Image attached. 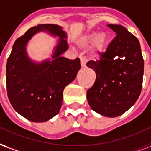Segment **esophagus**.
<instances>
[{"mask_svg": "<svg viewBox=\"0 0 151 151\" xmlns=\"http://www.w3.org/2000/svg\"><path fill=\"white\" fill-rule=\"evenodd\" d=\"M80 63H81V67L82 68L86 67V59L84 57H83V56L80 57Z\"/></svg>", "mask_w": 151, "mask_h": 151, "instance_id": "1", "label": "esophagus"}]
</instances>
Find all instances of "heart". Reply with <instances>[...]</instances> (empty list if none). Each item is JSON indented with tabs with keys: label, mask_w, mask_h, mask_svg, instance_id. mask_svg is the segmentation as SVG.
Masks as SVG:
<instances>
[{
	"label": "heart",
	"mask_w": 151,
	"mask_h": 151,
	"mask_svg": "<svg viewBox=\"0 0 151 151\" xmlns=\"http://www.w3.org/2000/svg\"><path fill=\"white\" fill-rule=\"evenodd\" d=\"M80 42L83 46H88L94 43V50L97 54L104 50L106 43V36L104 34L99 35L97 32H91L83 36L80 39Z\"/></svg>",
	"instance_id": "heart-1"
}]
</instances>
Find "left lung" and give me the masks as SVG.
Here are the masks:
<instances>
[{
    "label": "left lung",
    "mask_w": 151,
    "mask_h": 151,
    "mask_svg": "<svg viewBox=\"0 0 151 151\" xmlns=\"http://www.w3.org/2000/svg\"><path fill=\"white\" fill-rule=\"evenodd\" d=\"M116 33L97 61L87 67L96 71V81L87 91L92 110L102 116L122 115L135 104L142 88L144 60L139 41L124 26L108 25Z\"/></svg>",
    "instance_id": "obj_1"
}]
</instances>
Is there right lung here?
<instances>
[{
    "label": "right lung",
    "instance_id": "obj_1",
    "mask_svg": "<svg viewBox=\"0 0 151 151\" xmlns=\"http://www.w3.org/2000/svg\"><path fill=\"white\" fill-rule=\"evenodd\" d=\"M45 30L60 38L52 59L35 63L25 47L38 32ZM67 34L61 26L41 24L31 27L15 41L6 64V88L12 106L20 115L34 122H47L59 113L63 92L80 69L79 58L61 56L68 49Z\"/></svg>",
    "mask_w": 151,
    "mask_h": 151
}]
</instances>
